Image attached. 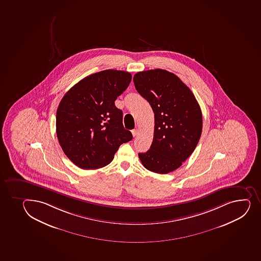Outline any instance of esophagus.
<instances>
[{
    "label": "esophagus",
    "instance_id": "esophagus-1",
    "mask_svg": "<svg viewBox=\"0 0 261 261\" xmlns=\"http://www.w3.org/2000/svg\"><path fill=\"white\" fill-rule=\"evenodd\" d=\"M138 134H139V130H138L137 128L134 129V130H132V135L133 136H134V137H135V136H136V135H137Z\"/></svg>",
    "mask_w": 261,
    "mask_h": 261
}]
</instances>
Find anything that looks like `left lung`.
I'll list each match as a JSON object with an SVG mask.
<instances>
[{"mask_svg":"<svg viewBox=\"0 0 261 261\" xmlns=\"http://www.w3.org/2000/svg\"><path fill=\"white\" fill-rule=\"evenodd\" d=\"M137 92L154 112L151 147L139 153L145 169L159 174L172 172L194 152L202 133V113L191 90L174 73L147 70L134 76Z\"/></svg>","mask_w":261,"mask_h":261,"instance_id":"1","label":"left lung"}]
</instances>
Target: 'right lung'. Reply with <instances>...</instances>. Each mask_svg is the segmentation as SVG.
I'll list each match as a JSON object with an SVG mask.
<instances>
[{
  "label": "right lung",
  "instance_id": "obj_1",
  "mask_svg": "<svg viewBox=\"0 0 261 261\" xmlns=\"http://www.w3.org/2000/svg\"><path fill=\"white\" fill-rule=\"evenodd\" d=\"M132 75L103 70L87 76L64 95L57 111V135L66 156L83 169L106 166L120 145L133 139L115 105Z\"/></svg>",
  "mask_w": 261,
  "mask_h": 261
}]
</instances>
